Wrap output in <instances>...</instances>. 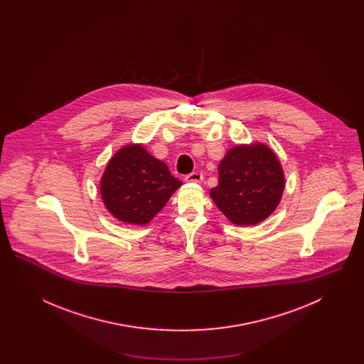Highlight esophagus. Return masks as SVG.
Segmentation results:
<instances>
[{
    "label": "esophagus",
    "instance_id": "34e87169",
    "mask_svg": "<svg viewBox=\"0 0 364 364\" xmlns=\"http://www.w3.org/2000/svg\"><path fill=\"white\" fill-rule=\"evenodd\" d=\"M184 180L187 183H200L203 180V174L202 172H192V173L187 174Z\"/></svg>",
    "mask_w": 364,
    "mask_h": 364
}]
</instances>
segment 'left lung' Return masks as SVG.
Wrapping results in <instances>:
<instances>
[{
  "instance_id": "1",
  "label": "left lung",
  "mask_w": 364,
  "mask_h": 364,
  "mask_svg": "<svg viewBox=\"0 0 364 364\" xmlns=\"http://www.w3.org/2000/svg\"><path fill=\"white\" fill-rule=\"evenodd\" d=\"M215 206L235 225H257L279 205L285 177L276 153L263 143L237 144L218 165Z\"/></svg>"
}]
</instances>
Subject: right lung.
<instances>
[{"mask_svg": "<svg viewBox=\"0 0 364 364\" xmlns=\"http://www.w3.org/2000/svg\"><path fill=\"white\" fill-rule=\"evenodd\" d=\"M181 184L165 162L151 156L140 143H131L107 162L101 178V196L105 208L117 220L146 225Z\"/></svg>", "mask_w": 364, "mask_h": 364, "instance_id": "right-lung-1", "label": "right lung"}]
</instances>
